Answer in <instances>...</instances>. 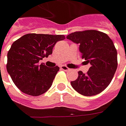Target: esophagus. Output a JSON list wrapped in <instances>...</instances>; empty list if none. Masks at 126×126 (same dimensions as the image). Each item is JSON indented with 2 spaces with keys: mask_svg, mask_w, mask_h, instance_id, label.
I'll use <instances>...</instances> for the list:
<instances>
[{
  "mask_svg": "<svg viewBox=\"0 0 126 126\" xmlns=\"http://www.w3.org/2000/svg\"><path fill=\"white\" fill-rule=\"evenodd\" d=\"M60 68H61V70H62L66 71V72L70 70V69H69L67 66H60Z\"/></svg>",
  "mask_w": 126,
  "mask_h": 126,
  "instance_id": "obj_1",
  "label": "esophagus"
}]
</instances>
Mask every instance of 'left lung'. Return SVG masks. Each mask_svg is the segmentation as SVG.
Returning <instances> with one entry per match:
<instances>
[{"mask_svg":"<svg viewBox=\"0 0 126 126\" xmlns=\"http://www.w3.org/2000/svg\"><path fill=\"white\" fill-rule=\"evenodd\" d=\"M67 39L79 44V50L91 67L86 74L78 72V77L71 82L76 91L85 96H92L104 91L113 77L118 66L117 50L110 38L94 30L75 32Z\"/></svg>","mask_w":126,"mask_h":126,"instance_id":"8db88e82","label":"left lung"}]
</instances>
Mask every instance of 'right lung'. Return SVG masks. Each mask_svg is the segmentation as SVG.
I'll list each match as a JSON object with an SVG mask.
<instances>
[{
    "mask_svg": "<svg viewBox=\"0 0 126 126\" xmlns=\"http://www.w3.org/2000/svg\"><path fill=\"white\" fill-rule=\"evenodd\" d=\"M64 39V35L31 33L13 42L7 54L6 69L20 90L38 96L49 90L60 68H49L39 61L50 55L56 43Z\"/></svg>",
    "mask_w": 126,
    "mask_h": 126,
    "instance_id": "1",
    "label": "right lung"
}]
</instances>
